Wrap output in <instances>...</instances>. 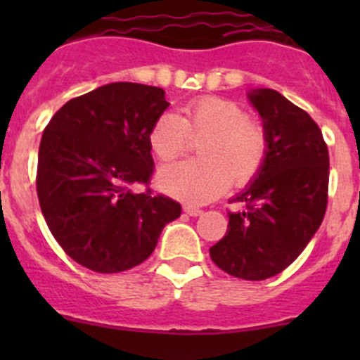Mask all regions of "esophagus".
<instances>
[{"instance_id":"esophagus-1","label":"esophagus","mask_w":360,"mask_h":360,"mask_svg":"<svg viewBox=\"0 0 360 360\" xmlns=\"http://www.w3.org/2000/svg\"><path fill=\"white\" fill-rule=\"evenodd\" d=\"M184 212L190 214V216H200L203 210L198 209V207H195V205H184Z\"/></svg>"}]
</instances>
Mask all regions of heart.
<instances>
[{
    "label": "heart",
    "instance_id": "obj_1",
    "mask_svg": "<svg viewBox=\"0 0 360 360\" xmlns=\"http://www.w3.org/2000/svg\"><path fill=\"white\" fill-rule=\"evenodd\" d=\"M191 139H203L198 144L202 158L165 167L158 184L165 193L193 203L212 200L230 179L235 186L248 184L261 172L270 150L264 123L223 97L191 99L179 116L163 112L148 134L151 153L163 163L181 157Z\"/></svg>",
    "mask_w": 360,
    "mask_h": 360
}]
</instances>
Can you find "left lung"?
I'll use <instances>...</instances> for the list:
<instances>
[{
    "label": "left lung",
    "mask_w": 360,
    "mask_h": 360,
    "mask_svg": "<svg viewBox=\"0 0 360 360\" xmlns=\"http://www.w3.org/2000/svg\"><path fill=\"white\" fill-rule=\"evenodd\" d=\"M270 136L266 162L245 191L230 203L226 235L209 249L223 271L264 281L284 271L303 252L328 209L329 151L307 111L282 94H249Z\"/></svg>",
    "instance_id": "left-lung-1"
}]
</instances>
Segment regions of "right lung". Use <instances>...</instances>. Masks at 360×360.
Returning <instances> with one entry per match:
<instances>
[{
  "label": "right lung",
  "instance_id": "right-lung-1",
  "mask_svg": "<svg viewBox=\"0 0 360 360\" xmlns=\"http://www.w3.org/2000/svg\"><path fill=\"white\" fill-rule=\"evenodd\" d=\"M169 108L158 86L118 82L68 101L45 127L36 191L53 238L97 274H120L151 256L181 203L151 191L148 134ZM137 184L145 191L136 194Z\"/></svg>",
  "mask_w": 360,
  "mask_h": 360
}]
</instances>
